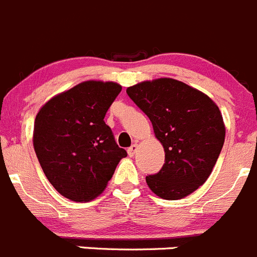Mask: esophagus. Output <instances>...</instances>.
I'll return each mask as SVG.
<instances>
[{"mask_svg": "<svg viewBox=\"0 0 257 257\" xmlns=\"http://www.w3.org/2000/svg\"><path fill=\"white\" fill-rule=\"evenodd\" d=\"M137 150H138V145H133V146H132V147L128 148V155L132 157V156L136 155Z\"/></svg>", "mask_w": 257, "mask_h": 257, "instance_id": "obj_1", "label": "esophagus"}]
</instances>
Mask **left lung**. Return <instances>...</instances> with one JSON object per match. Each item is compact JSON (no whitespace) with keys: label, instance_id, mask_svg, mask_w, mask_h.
Returning a JSON list of instances; mask_svg holds the SVG:
<instances>
[{"label":"left lung","instance_id":"left-lung-1","mask_svg":"<svg viewBox=\"0 0 257 257\" xmlns=\"http://www.w3.org/2000/svg\"><path fill=\"white\" fill-rule=\"evenodd\" d=\"M126 93L150 117L165 150L162 169L146 177L148 188L166 200L194 193L210 176L224 143L219 107L204 92L167 77L137 83Z\"/></svg>","mask_w":257,"mask_h":257}]
</instances>
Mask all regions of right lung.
Wrapping results in <instances>:
<instances>
[{
	"label": "right lung",
	"instance_id": "obj_1",
	"mask_svg": "<svg viewBox=\"0 0 257 257\" xmlns=\"http://www.w3.org/2000/svg\"><path fill=\"white\" fill-rule=\"evenodd\" d=\"M121 86L85 81L48 100L34 121L33 145L49 183L64 198L100 195L126 151L116 145L105 114Z\"/></svg>",
	"mask_w": 257,
	"mask_h": 257
}]
</instances>
